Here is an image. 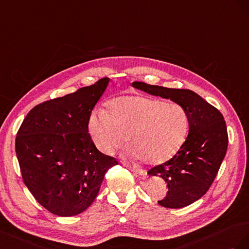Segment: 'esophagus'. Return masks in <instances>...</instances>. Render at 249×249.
Masks as SVG:
<instances>
[{"label": "esophagus", "instance_id": "esophagus-1", "mask_svg": "<svg viewBox=\"0 0 249 249\" xmlns=\"http://www.w3.org/2000/svg\"><path fill=\"white\" fill-rule=\"evenodd\" d=\"M123 165H124L126 168H128L129 170H131V171L134 172V173H137V174L142 175V176L145 175V171H144V170H142V169H140V168H138V167L131 166V165H129V164H127V162H123Z\"/></svg>", "mask_w": 249, "mask_h": 249}]
</instances>
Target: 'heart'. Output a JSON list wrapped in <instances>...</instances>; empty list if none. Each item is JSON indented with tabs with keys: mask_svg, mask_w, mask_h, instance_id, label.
Segmentation results:
<instances>
[{
	"mask_svg": "<svg viewBox=\"0 0 249 249\" xmlns=\"http://www.w3.org/2000/svg\"><path fill=\"white\" fill-rule=\"evenodd\" d=\"M189 118L182 106L147 96L113 99L106 110L91 113L89 131L95 146L112 154L129 144L127 152L148 165L164 162L176 153L188 131Z\"/></svg>",
	"mask_w": 249,
	"mask_h": 249,
	"instance_id": "1",
	"label": "heart"
}]
</instances>
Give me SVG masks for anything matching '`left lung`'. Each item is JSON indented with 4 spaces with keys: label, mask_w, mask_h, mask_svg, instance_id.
I'll return each mask as SVG.
<instances>
[{
    "label": "left lung",
    "mask_w": 249,
    "mask_h": 249,
    "mask_svg": "<svg viewBox=\"0 0 249 249\" xmlns=\"http://www.w3.org/2000/svg\"><path fill=\"white\" fill-rule=\"evenodd\" d=\"M132 87L148 94L170 99L186 109L189 134L172 159L151 168L149 175L167 182V195L159 200L161 207L180 209L207 193L225 156L229 136L222 113L193 90L168 89L134 81Z\"/></svg>",
    "instance_id": "left-lung-1"
}]
</instances>
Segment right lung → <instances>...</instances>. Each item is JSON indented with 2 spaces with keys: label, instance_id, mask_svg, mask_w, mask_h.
<instances>
[{
  "label": "right lung",
  "instance_id": "obj_1",
  "mask_svg": "<svg viewBox=\"0 0 249 249\" xmlns=\"http://www.w3.org/2000/svg\"><path fill=\"white\" fill-rule=\"evenodd\" d=\"M108 82L104 77L36 105L17 133L23 181L54 215L70 217L84 212L94 202L107 170L118 165L115 158L98 150L89 133L91 110Z\"/></svg>",
  "mask_w": 249,
  "mask_h": 249
}]
</instances>
